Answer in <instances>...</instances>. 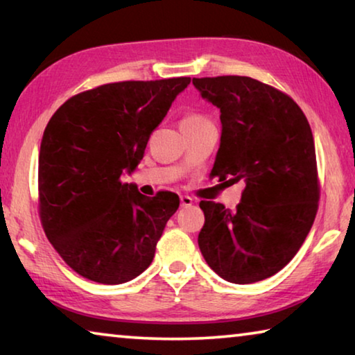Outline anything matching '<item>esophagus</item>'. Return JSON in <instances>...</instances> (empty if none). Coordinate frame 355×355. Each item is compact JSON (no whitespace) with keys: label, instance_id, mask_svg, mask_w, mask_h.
Listing matches in <instances>:
<instances>
[{"label":"esophagus","instance_id":"1","mask_svg":"<svg viewBox=\"0 0 355 355\" xmlns=\"http://www.w3.org/2000/svg\"><path fill=\"white\" fill-rule=\"evenodd\" d=\"M180 202H182V207H191L194 204L193 198H189V196H182V198H180Z\"/></svg>","mask_w":355,"mask_h":355}]
</instances>
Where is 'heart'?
Masks as SVG:
<instances>
[{
	"label": "heart",
	"instance_id": "1",
	"mask_svg": "<svg viewBox=\"0 0 355 355\" xmlns=\"http://www.w3.org/2000/svg\"><path fill=\"white\" fill-rule=\"evenodd\" d=\"M199 121H207L204 116H200V115H189V116H187L183 120V123H199Z\"/></svg>",
	"mask_w": 355,
	"mask_h": 355
}]
</instances>
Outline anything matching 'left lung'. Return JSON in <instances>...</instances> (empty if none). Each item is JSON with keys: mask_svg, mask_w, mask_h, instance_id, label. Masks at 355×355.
Returning a JSON list of instances; mask_svg holds the SVG:
<instances>
[{"mask_svg": "<svg viewBox=\"0 0 355 355\" xmlns=\"http://www.w3.org/2000/svg\"><path fill=\"white\" fill-rule=\"evenodd\" d=\"M221 112V144L211 175L245 182L232 211L202 200L199 248L223 279L250 284L288 266L318 213L319 182L313 132L288 94L251 77L193 78Z\"/></svg>", "mask_w": 355, "mask_h": 355, "instance_id": "8db88e82", "label": "left lung"}]
</instances>
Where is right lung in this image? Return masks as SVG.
<instances>
[{
  "label": "right lung",
  "instance_id": "1",
  "mask_svg": "<svg viewBox=\"0 0 355 355\" xmlns=\"http://www.w3.org/2000/svg\"><path fill=\"white\" fill-rule=\"evenodd\" d=\"M189 77L107 83L78 93L50 118L39 150V216L50 243L80 277L121 284L155 257L180 199L145 198L121 182L144 157Z\"/></svg>",
  "mask_w": 355,
  "mask_h": 355
}]
</instances>
